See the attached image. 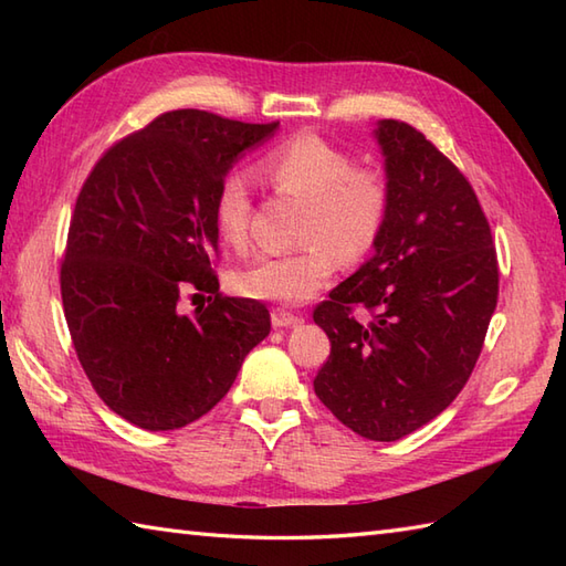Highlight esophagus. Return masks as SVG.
Listing matches in <instances>:
<instances>
[{
    "label": "esophagus",
    "mask_w": 566,
    "mask_h": 566,
    "mask_svg": "<svg viewBox=\"0 0 566 566\" xmlns=\"http://www.w3.org/2000/svg\"><path fill=\"white\" fill-rule=\"evenodd\" d=\"M304 318L292 314V311L286 308H272V326L274 328H290V326H298Z\"/></svg>",
    "instance_id": "34e87169"
}]
</instances>
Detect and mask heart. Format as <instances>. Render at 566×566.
Instances as JSON below:
<instances>
[{
  "label": "heart",
  "instance_id": "obj_1",
  "mask_svg": "<svg viewBox=\"0 0 566 566\" xmlns=\"http://www.w3.org/2000/svg\"><path fill=\"white\" fill-rule=\"evenodd\" d=\"M260 175L280 191L306 201L290 255L260 258L235 274V290L260 302L304 304L331 282L340 264L363 260L375 248L389 213V185L371 167H355L350 153L316 134H296L260 158ZM250 182L228 172L213 195V223L235 252L250 248Z\"/></svg>",
  "mask_w": 566,
  "mask_h": 566
}]
</instances>
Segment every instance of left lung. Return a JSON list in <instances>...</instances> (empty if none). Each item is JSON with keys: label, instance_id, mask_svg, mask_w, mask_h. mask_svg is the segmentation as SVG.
<instances>
[{"label": "left lung", "instance_id": "1", "mask_svg": "<svg viewBox=\"0 0 566 566\" xmlns=\"http://www.w3.org/2000/svg\"><path fill=\"white\" fill-rule=\"evenodd\" d=\"M375 134L389 213L375 255L314 308L331 340L314 389L357 436L391 442L442 413L472 375L499 302V260L457 165L406 122L384 118Z\"/></svg>", "mask_w": 566, "mask_h": 566}]
</instances>
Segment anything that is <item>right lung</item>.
I'll use <instances>...</instances> for the list:
<instances>
[{
	"instance_id": "1",
	"label": "right lung",
	"mask_w": 566,
	"mask_h": 566,
	"mask_svg": "<svg viewBox=\"0 0 566 566\" xmlns=\"http://www.w3.org/2000/svg\"><path fill=\"white\" fill-rule=\"evenodd\" d=\"M276 126L165 112L116 140L84 179L60 294L84 375L128 423H195L268 338L264 304L219 292L213 195L238 155ZM199 293L208 304L185 315L181 298Z\"/></svg>"
}]
</instances>
